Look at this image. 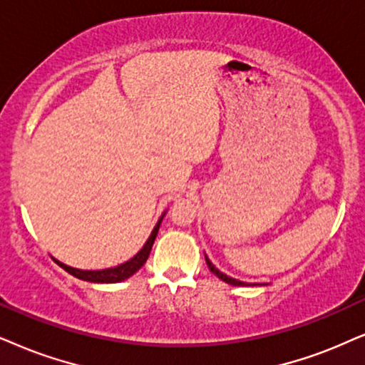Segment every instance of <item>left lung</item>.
Returning <instances> with one entry per match:
<instances>
[{
    "instance_id": "8db88e82",
    "label": "left lung",
    "mask_w": 365,
    "mask_h": 365,
    "mask_svg": "<svg viewBox=\"0 0 365 365\" xmlns=\"http://www.w3.org/2000/svg\"><path fill=\"white\" fill-rule=\"evenodd\" d=\"M205 262H207V266H209V269H210L212 273H214L219 279H222V281H225V283H229V284H232V286H244V284L247 286V283H244V281H239V279H236V278H230V276L224 274L222 271L217 269V267H215L214 264H212V261H210L207 256H205Z\"/></svg>"
}]
</instances>
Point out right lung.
I'll list each match as a JSON object with an SVG mask.
<instances>
[{"label":"right lung","mask_w":365,"mask_h":365,"mask_svg":"<svg viewBox=\"0 0 365 365\" xmlns=\"http://www.w3.org/2000/svg\"><path fill=\"white\" fill-rule=\"evenodd\" d=\"M165 214H167V212H163V214H161L158 222H156V225H155V229L151 230L148 241L145 242V246H143L140 251H138L136 255L131 257V259L123 262V264H118L114 267H106V269H94V271H92V269H77V267L67 266V264H63V262H60L58 259H55V257H53V261L57 262V264L62 267V269H66L68 274L76 276V278H79V279L91 281V283H119V281L128 279L129 276L135 274L136 271L140 269L143 264H145L146 259H148L150 251H151V247H153L156 234H158L160 224H161V220H163Z\"/></svg>","instance_id":"obj_1"}]
</instances>
